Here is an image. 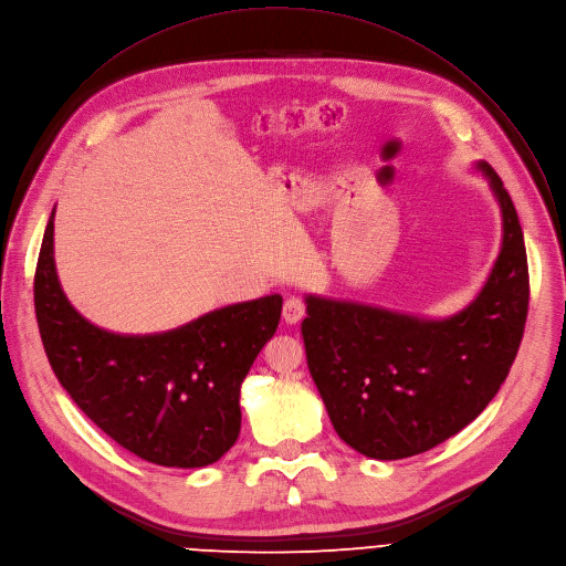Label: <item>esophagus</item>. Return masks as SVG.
I'll return each instance as SVG.
<instances>
[{
  "label": "esophagus",
  "instance_id": "esophagus-1",
  "mask_svg": "<svg viewBox=\"0 0 566 566\" xmlns=\"http://www.w3.org/2000/svg\"><path fill=\"white\" fill-rule=\"evenodd\" d=\"M303 316H305V303H303L301 298H296V296H290V298L285 301V305H283V318H285V323H287V325H294V323H298Z\"/></svg>",
  "mask_w": 566,
  "mask_h": 566
}]
</instances>
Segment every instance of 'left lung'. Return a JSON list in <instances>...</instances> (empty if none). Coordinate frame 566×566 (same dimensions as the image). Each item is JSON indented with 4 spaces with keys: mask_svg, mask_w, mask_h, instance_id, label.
Masks as SVG:
<instances>
[{
    "mask_svg": "<svg viewBox=\"0 0 566 566\" xmlns=\"http://www.w3.org/2000/svg\"><path fill=\"white\" fill-rule=\"evenodd\" d=\"M502 213V248L478 296L430 318L305 294L310 375L329 421L373 460L412 458L467 428L497 395L524 334L528 265L502 178L475 163Z\"/></svg>",
    "mask_w": 566,
    "mask_h": 566,
    "instance_id": "left-lung-1",
    "label": "left lung"
}]
</instances>
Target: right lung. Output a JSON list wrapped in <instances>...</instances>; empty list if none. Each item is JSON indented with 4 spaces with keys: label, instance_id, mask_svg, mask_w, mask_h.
Here are the masks:
<instances>
[{
    "label": "right lung",
    "instance_id": "add662e5",
    "mask_svg": "<svg viewBox=\"0 0 566 566\" xmlns=\"http://www.w3.org/2000/svg\"><path fill=\"white\" fill-rule=\"evenodd\" d=\"M51 211L38 270L35 314L49 364L77 408L145 462L202 469L241 432V386L274 336L281 294L207 312L154 334H120L66 298L53 256Z\"/></svg>",
    "mask_w": 566,
    "mask_h": 566
}]
</instances>
